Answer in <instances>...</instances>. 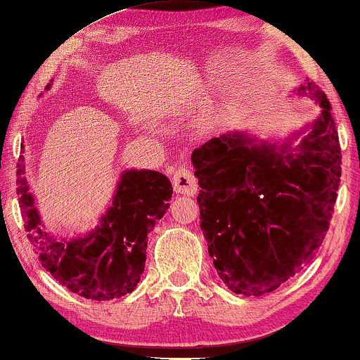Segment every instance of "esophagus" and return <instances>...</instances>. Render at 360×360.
<instances>
[{
  "instance_id": "obj_1",
  "label": "esophagus",
  "mask_w": 360,
  "mask_h": 360,
  "mask_svg": "<svg viewBox=\"0 0 360 360\" xmlns=\"http://www.w3.org/2000/svg\"><path fill=\"white\" fill-rule=\"evenodd\" d=\"M173 187L178 193L193 195L197 192V178L193 176L192 169L187 167H179L173 174Z\"/></svg>"
}]
</instances>
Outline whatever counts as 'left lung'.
<instances>
[{"label": "left lung", "mask_w": 360, "mask_h": 360, "mask_svg": "<svg viewBox=\"0 0 360 360\" xmlns=\"http://www.w3.org/2000/svg\"><path fill=\"white\" fill-rule=\"evenodd\" d=\"M301 91L322 115L295 155L250 146L238 133L192 152L208 253L233 293L274 292L311 262L330 227L341 181L338 131L327 94L311 82Z\"/></svg>", "instance_id": "1"}]
</instances>
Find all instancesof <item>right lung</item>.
<instances>
[{
  "instance_id": "obj_1",
  "label": "right lung",
  "mask_w": 360,
  "mask_h": 360,
  "mask_svg": "<svg viewBox=\"0 0 360 360\" xmlns=\"http://www.w3.org/2000/svg\"><path fill=\"white\" fill-rule=\"evenodd\" d=\"M24 168L20 155L17 195L28 240L44 269L62 287L86 300L107 301L133 292L146 266L147 236L163 218L173 195L167 176L147 169L127 171L101 227L88 237L68 242L56 240L41 227Z\"/></svg>"
}]
</instances>
